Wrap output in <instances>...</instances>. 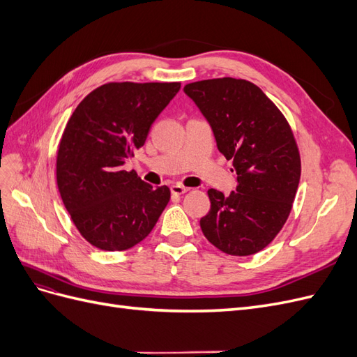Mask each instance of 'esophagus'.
I'll return each mask as SVG.
<instances>
[{"label":"esophagus","instance_id":"obj_1","mask_svg":"<svg viewBox=\"0 0 357 357\" xmlns=\"http://www.w3.org/2000/svg\"><path fill=\"white\" fill-rule=\"evenodd\" d=\"M189 190V188H185L181 185H172L171 186V193L172 195H183V193H186Z\"/></svg>","mask_w":357,"mask_h":357}]
</instances>
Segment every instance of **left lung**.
Wrapping results in <instances>:
<instances>
[{"instance_id":"1","label":"left lung","mask_w":357,"mask_h":357,"mask_svg":"<svg viewBox=\"0 0 357 357\" xmlns=\"http://www.w3.org/2000/svg\"><path fill=\"white\" fill-rule=\"evenodd\" d=\"M185 92L208 121L238 181L228 197L208 190L211 207L199 222L202 234L226 255L261 252L282 231L299 185L301 156L291 128L252 82L201 80L186 84Z\"/></svg>"}]
</instances>
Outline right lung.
Listing matches in <instances>:
<instances>
[{"label":"right lung","mask_w":357,"mask_h":357,"mask_svg":"<svg viewBox=\"0 0 357 357\" xmlns=\"http://www.w3.org/2000/svg\"><path fill=\"white\" fill-rule=\"evenodd\" d=\"M180 83L112 82L92 91L63 129L56 183L83 238L105 252L131 248L153 229L171 192L125 171Z\"/></svg>","instance_id":"obj_1"}]
</instances>
